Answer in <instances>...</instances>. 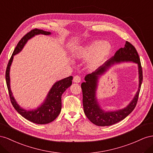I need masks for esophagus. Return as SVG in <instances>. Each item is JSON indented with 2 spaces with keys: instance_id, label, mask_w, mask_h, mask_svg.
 <instances>
[{
  "instance_id": "34e87169",
  "label": "esophagus",
  "mask_w": 153,
  "mask_h": 153,
  "mask_svg": "<svg viewBox=\"0 0 153 153\" xmlns=\"http://www.w3.org/2000/svg\"><path fill=\"white\" fill-rule=\"evenodd\" d=\"M73 81L74 82H76V83H79V82H81V77L79 76H76L74 77Z\"/></svg>"
}]
</instances>
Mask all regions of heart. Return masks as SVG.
Listing matches in <instances>:
<instances>
[{
	"label": "heart",
	"instance_id": "b5f03b06",
	"mask_svg": "<svg viewBox=\"0 0 153 153\" xmlns=\"http://www.w3.org/2000/svg\"><path fill=\"white\" fill-rule=\"evenodd\" d=\"M111 45L108 42L95 40L78 48L74 52L76 58L90 59L89 68L94 70L99 67L110 54Z\"/></svg>",
	"mask_w": 153,
	"mask_h": 153
}]
</instances>
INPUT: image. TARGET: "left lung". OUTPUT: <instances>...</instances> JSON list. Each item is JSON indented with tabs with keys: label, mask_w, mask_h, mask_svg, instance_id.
I'll return each instance as SVG.
<instances>
[{
	"label": "left lung",
	"mask_w": 153,
	"mask_h": 153,
	"mask_svg": "<svg viewBox=\"0 0 153 153\" xmlns=\"http://www.w3.org/2000/svg\"><path fill=\"white\" fill-rule=\"evenodd\" d=\"M121 61H132L138 64L139 89L134 99L126 108L113 112H105L100 108L96 98V90L98 77L113 64ZM85 82L81 84L82 104L85 115L91 123L99 126H109L123 120L133 111L137 105L143 80L140 59L136 49L131 43L126 42L124 48H120L118 50L113 57L107 60L95 72L87 74L85 77Z\"/></svg>",
	"instance_id": "1"
}]
</instances>
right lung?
Instances as JSON below:
<instances>
[{
	"mask_svg": "<svg viewBox=\"0 0 153 153\" xmlns=\"http://www.w3.org/2000/svg\"><path fill=\"white\" fill-rule=\"evenodd\" d=\"M44 34V35H49L51 33V32L45 31L43 30L34 29L26 34L18 43L7 64L6 71V81L11 102L18 113L25 119L33 123L45 124L51 123L59 115L62 110V95L64 91L72 85L73 77L69 76L56 82L50 90L49 92L48 93L45 101L42 104V105L37 108L36 110L29 111L22 108L16 102L11 90L10 78V67L14 56L19 53L29 39L37 34Z\"/></svg>",
	"mask_w": 153,
	"mask_h": 153,
	"instance_id": "1",
	"label": "right lung"
}]
</instances>
